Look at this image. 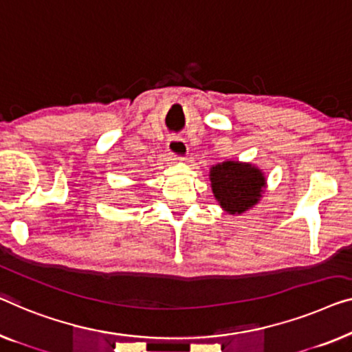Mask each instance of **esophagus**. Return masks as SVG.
Masks as SVG:
<instances>
[{
    "mask_svg": "<svg viewBox=\"0 0 352 352\" xmlns=\"http://www.w3.org/2000/svg\"><path fill=\"white\" fill-rule=\"evenodd\" d=\"M166 152L175 159H184L188 152L187 142L181 136H170L166 142Z\"/></svg>",
    "mask_w": 352,
    "mask_h": 352,
    "instance_id": "esophagus-1",
    "label": "esophagus"
}]
</instances>
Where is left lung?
Listing matches in <instances>:
<instances>
[{"mask_svg":"<svg viewBox=\"0 0 352 352\" xmlns=\"http://www.w3.org/2000/svg\"><path fill=\"white\" fill-rule=\"evenodd\" d=\"M211 186L214 197L223 210L230 214H241L262 197L265 177L262 171L252 165L223 162L211 168Z\"/></svg>","mask_w":352,"mask_h":352,"instance_id":"left-lung-1","label":"left lung"}]
</instances>
